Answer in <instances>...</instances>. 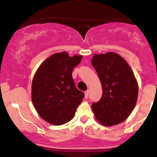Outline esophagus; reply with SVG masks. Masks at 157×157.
I'll use <instances>...</instances> for the list:
<instances>
[{
	"mask_svg": "<svg viewBox=\"0 0 157 157\" xmlns=\"http://www.w3.org/2000/svg\"><path fill=\"white\" fill-rule=\"evenodd\" d=\"M88 94H89V90H87V91H86L85 92H84V97H85V98H88Z\"/></svg>",
	"mask_w": 157,
	"mask_h": 157,
	"instance_id": "1",
	"label": "esophagus"
}]
</instances>
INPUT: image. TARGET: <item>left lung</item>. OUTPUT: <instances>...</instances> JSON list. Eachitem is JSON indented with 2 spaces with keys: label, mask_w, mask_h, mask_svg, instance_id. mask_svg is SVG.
Returning <instances> with one entry per match:
<instances>
[{
  "label": "left lung",
  "mask_w": 157,
  "mask_h": 157,
  "mask_svg": "<svg viewBox=\"0 0 157 157\" xmlns=\"http://www.w3.org/2000/svg\"><path fill=\"white\" fill-rule=\"evenodd\" d=\"M91 64L102 87L101 99L91 105L94 117L103 126L119 124L129 117L138 99L133 71L124 58L113 52L94 55Z\"/></svg>",
  "instance_id": "8db88e82"
}]
</instances>
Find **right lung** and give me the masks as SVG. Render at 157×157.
<instances>
[{"label":"right lung","instance_id":"obj_1","mask_svg":"<svg viewBox=\"0 0 157 157\" xmlns=\"http://www.w3.org/2000/svg\"><path fill=\"white\" fill-rule=\"evenodd\" d=\"M81 59L82 56L58 52L36 70L31 87L32 102L39 116L49 124L57 126L71 121L83 101L84 93L75 87L72 77Z\"/></svg>","mask_w":157,"mask_h":157}]
</instances>
